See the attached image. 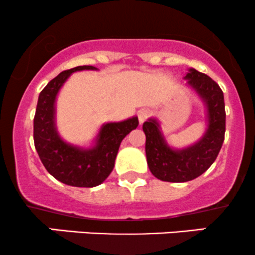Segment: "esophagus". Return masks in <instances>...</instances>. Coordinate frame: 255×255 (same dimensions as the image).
Here are the masks:
<instances>
[{"label": "esophagus", "instance_id": "obj_1", "mask_svg": "<svg viewBox=\"0 0 255 255\" xmlns=\"http://www.w3.org/2000/svg\"><path fill=\"white\" fill-rule=\"evenodd\" d=\"M150 116V111L146 110V109H144V110H140L139 111L138 114V120H139V123H144L145 121H146L147 117Z\"/></svg>", "mask_w": 255, "mask_h": 255}]
</instances>
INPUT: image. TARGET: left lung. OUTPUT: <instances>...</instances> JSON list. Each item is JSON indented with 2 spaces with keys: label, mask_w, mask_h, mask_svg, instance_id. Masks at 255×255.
I'll use <instances>...</instances> for the list:
<instances>
[{
  "label": "left lung",
  "mask_w": 255,
  "mask_h": 255,
  "mask_svg": "<svg viewBox=\"0 0 255 255\" xmlns=\"http://www.w3.org/2000/svg\"><path fill=\"white\" fill-rule=\"evenodd\" d=\"M184 80L206 106L207 129L202 138L184 149H173L167 144L157 120L149 119L142 125L150 172L159 180L170 183H185L203 174L217 158L225 135V103L219 85L195 69H189Z\"/></svg>",
  "instance_id": "left-lung-1"
}]
</instances>
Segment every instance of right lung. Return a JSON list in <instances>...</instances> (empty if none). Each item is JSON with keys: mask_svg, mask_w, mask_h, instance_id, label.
<instances>
[{"mask_svg": "<svg viewBox=\"0 0 255 255\" xmlns=\"http://www.w3.org/2000/svg\"><path fill=\"white\" fill-rule=\"evenodd\" d=\"M83 70L98 69L83 65L65 70L42 89L33 119V141L44 168L57 180L70 186L94 187L113 172L121 141L138 127L139 121L134 116L104 123L91 147L76 146L61 139L55 125V100L70 75Z\"/></svg>", "mask_w": 255, "mask_h": 255, "instance_id": "obj_1", "label": "right lung"}]
</instances>
